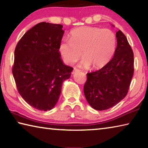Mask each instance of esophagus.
<instances>
[{"mask_svg":"<svg viewBox=\"0 0 148 148\" xmlns=\"http://www.w3.org/2000/svg\"><path fill=\"white\" fill-rule=\"evenodd\" d=\"M79 69H74V71H72V74H75V73H76V72H79Z\"/></svg>","mask_w":148,"mask_h":148,"instance_id":"obj_1","label":"esophagus"}]
</instances>
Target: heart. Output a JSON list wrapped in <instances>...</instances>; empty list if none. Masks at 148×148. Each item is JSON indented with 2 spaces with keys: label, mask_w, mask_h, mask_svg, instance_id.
<instances>
[{
  "label": "heart",
  "mask_w": 148,
  "mask_h": 148,
  "mask_svg": "<svg viewBox=\"0 0 148 148\" xmlns=\"http://www.w3.org/2000/svg\"><path fill=\"white\" fill-rule=\"evenodd\" d=\"M116 44V36L111 30L84 26L73 30L70 40H62L59 51L67 64L76 62L83 52L82 65L99 69L111 60Z\"/></svg>",
  "instance_id": "b5f03b06"
}]
</instances>
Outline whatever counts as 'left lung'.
I'll list each match as a JSON object with an SVG mask.
<instances>
[{
    "label": "left lung",
    "instance_id": "obj_1",
    "mask_svg": "<svg viewBox=\"0 0 148 148\" xmlns=\"http://www.w3.org/2000/svg\"><path fill=\"white\" fill-rule=\"evenodd\" d=\"M114 56L99 71L87 74L85 97L92 108L105 110L114 106L128 92L134 74V53L125 35L116 32Z\"/></svg>",
    "mask_w": 148,
    "mask_h": 148
}]
</instances>
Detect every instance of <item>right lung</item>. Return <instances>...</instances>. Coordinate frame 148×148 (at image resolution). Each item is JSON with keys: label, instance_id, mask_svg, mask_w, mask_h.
Here are the masks:
<instances>
[{"label": "right lung", "instance_id": "obj_1", "mask_svg": "<svg viewBox=\"0 0 148 148\" xmlns=\"http://www.w3.org/2000/svg\"><path fill=\"white\" fill-rule=\"evenodd\" d=\"M62 25L41 22L25 32L14 51L12 74L19 95L37 110H51L58 101L62 82L73 68L61 58Z\"/></svg>", "mask_w": 148, "mask_h": 148}]
</instances>
